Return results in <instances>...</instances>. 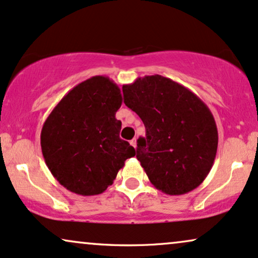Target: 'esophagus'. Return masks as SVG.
Segmentation results:
<instances>
[{
  "label": "esophagus",
  "mask_w": 258,
  "mask_h": 258,
  "mask_svg": "<svg viewBox=\"0 0 258 258\" xmlns=\"http://www.w3.org/2000/svg\"><path fill=\"white\" fill-rule=\"evenodd\" d=\"M130 144H132V146L134 148H136V144H138V142H136V139H133L132 141H130Z\"/></svg>",
  "instance_id": "34e87169"
}]
</instances>
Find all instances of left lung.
Instances as JSON below:
<instances>
[{
  "label": "left lung",
  "instance_id": "left-lung-1",
  "mask_svg": "<svg viewBox=\"0 0 258 258\" xmlns=\"http://www.w3.org/2000/svg\"><path fill=\"white\" fill-rule=\"evenodd\" d=\"M123 95L145 124L136 158L151 183L167 195L196 189L218 149L217 123L208 106L186 87L158 74L124 85Z\"/></svg>",
  "mask_w": 258,
  "mask_h": 258
}]
</instances>
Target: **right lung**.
Returning a JSON list of instances; mask_svg holds the SVG:
<instances>
[{"instance_id":"obj_1","label":"right lung","mask_w":258,"mask_h":258,"mask_svg":"<svg viewBox=\"0 0 258 258\" xmlns=\"http://www.w3.org/2000/svg\"><path fill=\"white\" fill-rule=\"evenodd\" d=\"M120 105L118 86L107 76H93L69 91L44 122V160L69 191L99 195L135 155L134 147L119 138Z\"/></svg>"}]
</instances>
